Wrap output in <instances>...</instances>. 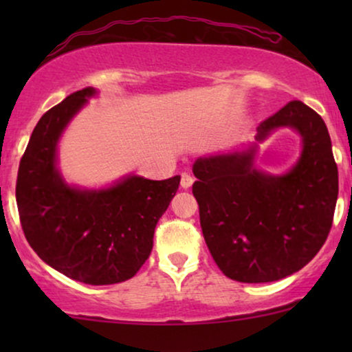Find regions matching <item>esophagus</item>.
I'll list each match as a JSON object with an SVG mask.
<instances>
[{"label":"esophagus","instance_id":"1","mask_svg":"<svg viewBox=\"0 0 352 352\" xmlns=\"http://www.w3.org/2000/svg\"><path fill=\"white\" fill-rule=\"evenodd\" d=\"M180 185H182V188H190L193 185V177L190 175V173H182V177H180Z\"/></svg>","mask_w":352,"mask_h":352}]
</instances>
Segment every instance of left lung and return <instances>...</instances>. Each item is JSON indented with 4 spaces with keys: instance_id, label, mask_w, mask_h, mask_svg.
Here are the masks:
<instances>
[{
    "instance_id": "1",
    "label": "left lung",
    "mask_w": 352,
    "mask_h": 352,
    "mask_svg": "<svg viewBox=\"0 0 352 352\" xmlns=\"http://www.w3.org/2000/svg\"><path fill=\"white\" fill-rule=\"evenodd\" d=\"M280 126L302 135L303 151L288 173L270 176L252 159ZM256 131L245 151L193 164L205 243L225 276L241 283L278 281L308 265L329 235L338 200V167L321 116L292 100Z\"/></svg>"
}]
</instances>
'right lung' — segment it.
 I'll list each match as a JSON object with an SVG mask.
<instances>
[{
  "label": "right lung",
  "instance_id": "1",
  "mask_svg": "<svg viewBox=\"0 0 352 352\" xmlns=\"http://www.w3.org/2000/svg\"><path fill=\"white\" fill-rule=\"evenodd\" d=\"M96 94L94 87L74 92L39 119L19 162L16 204L24 236L44 263L86 285H114L134 276L148 258L180 177L127 175L99 190L66 184L58 142Z\"/></svg>",
  "mask_w": 352,
  "mask_h": 352
}]
</instances>
